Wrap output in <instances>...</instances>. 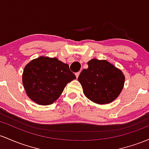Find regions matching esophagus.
<instances>
[{
    "label": "esophagus",
    "mask_w": 149,
    "mask_h": 149,
    "mask_svg": "<svg viewBox=\"0 0 149 149\" xmlns=\"http://www.w3.org/2000/svg\"><path fill=\"white\" fill-rule=\"evenodd\" d=\"M79 74H80V72H78L75 73V75H76L77 78H78V77H79Z\"/></svg>",
    "instance_id": "obj_1"
}]
</instances>
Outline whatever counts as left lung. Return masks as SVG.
<instances>
[{"label":"left lung","instance_id":"8db88e82","mask_svg":"<svg viewBox=\"0 0 149 149\" xmlns=\"http://www.w3.org/2000/svg\"><path fill=\"white\" fill-rule=\"evenodd\" d=\"M87 64L88 68L84 69L78 77L84 95L98 104L111 103L124 86L123 73L106 61L92 59Z\"/></svg>","mask_w":149,"mask_h":149}]
</instances>
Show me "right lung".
<instances>
[{
	"label": "right lung",
	"instance_id": "add662e5",
	"mask_svg": "<svg viewBox=\"0 0 149 149\" xmlns=\"http://www.w3.org/2000/svg\"><path fill=\"white\" fill-rule=\"evenodd\" d=\"M76 79L69 65L56 58L39 57L25 66L22 83L27 96L38 104H52L68 83Z\"/></svg>",
	"mask_w": 149,
	"mask_h": 149
}]
</instances>
